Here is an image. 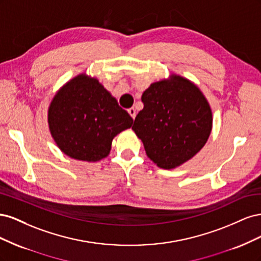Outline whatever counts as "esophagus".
<instances>
[{"label": "esophagus", "mask_w": 261, "mask_h": 261, "mask_svg": "<svg viewBox=\"0 0 261 261\" xmlns=\"http://www.w3.org/2000/svg\"><path fill=\"white\" fill-rule=\"evenodd\" d=\"M127 112H128V113H129V115L132 116L133 120H134V118L136 117V110L134 109V108H130V109H128V110H127Z\"/></svg>", "instance_id": "obj_1"}]
</instances>
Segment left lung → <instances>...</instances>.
Masks as SVG:
<instances>
[{
  "instance_id": "obj_1",
  "label": "left lung",
  "mask_w": 261,
  "mask_h": 261,
  "mask_svg": "<svg viewBox=\"0 0 261 261\" xmlns=\"http://www.w3.org/2000/svg\"><path fill=\"white\" fill-rule=\"evenodd\" d=\"M144 109L132 129L146 153L161 169H175L206 145L212 129V112L194 83L172 74L152 83L141 96Z\"/></svg>"
}]
</instances>
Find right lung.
<instances>
[{"instance_id":"add662e5","label":"right lung","mask_w":261,"mask_h":261,"mask_svg":"<svg viewBox=\"0 0 261 261\" xmlns=\"http://www.w3.org/2000/svg\"><path fill=\"white\" fill-rule=\"evenodd\" d=\"M48 123L62 152L96 162L109 155L113 138L130 127L133 118L97 78L80 74L52 99Z\"/></svg>"}]
</instances>
